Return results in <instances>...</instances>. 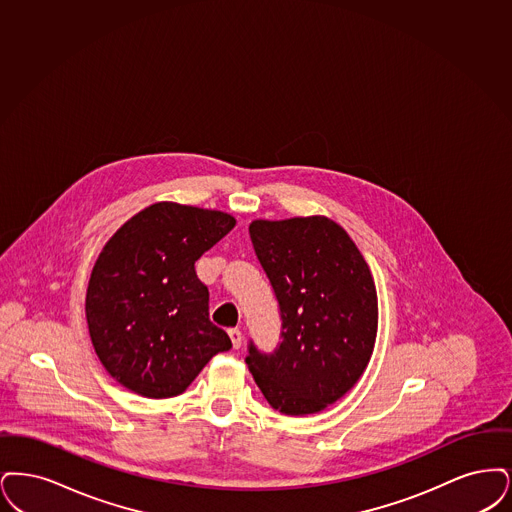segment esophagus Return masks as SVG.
I'll use <instances>...</instances> for the list:
<instances>
[{
    "mask_svg": "<svg viewBox=\"0 0 512 512\" xmlns=\"http://www.w3.org/2000/svg\"><path fill=\"white\" fill-rule=\"evenodd\" d=\"M227 333H229V338H231V342H233V348H235V350L243 346V340H245V336H243V333H241L239 329H229Z\"/></svg>",
    "mask_w": 512,
    "mask_h": 512,
    "instance_id": "esophagus-1",
    "label": "esophagus"
}]
</instances>
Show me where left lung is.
<instances>
[{
	"label": "left lung",
	"instance_id": "obj_1",
	"mask_svg": "<svg viewBox=\"0 0 512 512\" xmlns=\"http://www.w3.org/2000/svg\"><path fill=\"white\" fill-rule=\"evenodd\" d=\"M248 231L279 302L283 340L273 354L250 342L246 365L279 413H319L354 388L373 356L378 300L371 269L327 216L254 220Z\"/></svg>",
	"mask_w": 512,
	"mask_h": 512
}]
</instances>
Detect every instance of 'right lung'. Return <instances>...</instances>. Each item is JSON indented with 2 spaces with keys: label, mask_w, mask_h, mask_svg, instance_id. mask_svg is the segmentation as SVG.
<instances>
[{
  "label": "right lung",
  "mask_w": 512,
  "mask_h": 512,
  "mask_svg": "<svg viewBox=\"0 0 512 512\" xmlns=\"http://www.w3.org/2000/svg\"><path fill=\"white\" fill-rule=\"evenodd\" d=\"M235 218L178 202H155L103 246L86 294L95 354L118 384L151 400L174 398L231 340L208 315L195 271Z\"/></svg>",
  "instance_id": "obj_1"
}]
</instances>
